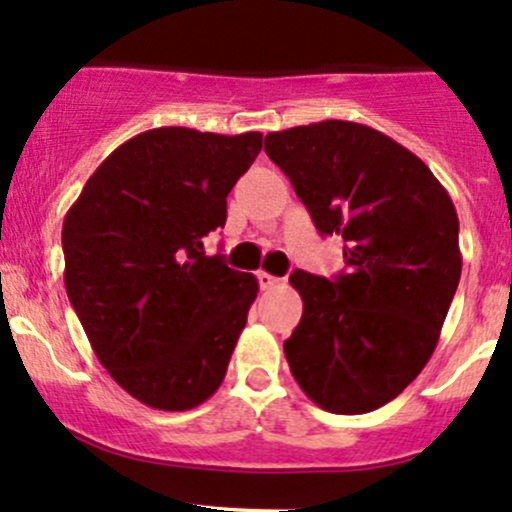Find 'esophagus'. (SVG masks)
<instances>
[{
    "mask_svg": "<svg viewBox=\"0 0 512 512\" xmlns=\"http://www.w3.org/2000/svg\"><path fill=\"white\" fill-rule=\"evenodd\" d=\"M257 282H260L262 289H274L282 284V279L274 277V274H270V272H257Z\"/></svg>",
    "mask_w": 512,
    "mask_h": 512,
    "instance_id": "1",
    "label": "esophagus"
}]
</instances>
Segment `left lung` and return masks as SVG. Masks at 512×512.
Masks as SVG:
<instances>
[{
	"label": "left lung",
	"mask_w": 512,
	"mask_h": 512,
	"mask_svg": "<svg viewBox=\"0 0 512 512\" xmlns=\"http://www.w3.org/2000/svg\"><path fill=\"white\" fill-rule=\"evenodd\" d=\"M265 152L316 230L346 242V274L289 277L304 301L284 341L289 370L321 410H378L422 373L439 343L461 277L454 203L422 159L358 122L270 132Z\"/></svg>",
	"instance_id": "left-lung-1"
}]
</instances>
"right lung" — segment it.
I'll use <instances>...</instances> for the list:
<instances>
[{
	"label": "right lung",
	"mask_w": 512,
	"mask_h": 512,
	"mask_svg": "<svg viewBox=\"0 0 512 512\" xmlns=\"http://www.w3.org/2000/svg\"><path fill=\"white\" fill-rule=\"evenodd\" d=\"M260 149V132L147 129L102 161L63 220V279L85 336L154 410H193L218 390L260 292L255 274L203 247Z\"/></svg>",
	"instance_id": "right-lung-1"
}]
</instances>
